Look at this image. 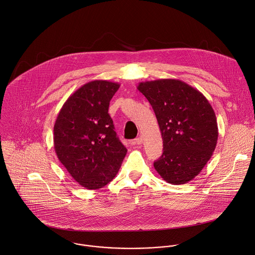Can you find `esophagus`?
<instances>
[{
	"label": "esophagus",
	"mask_w": 255,
	"mask_h": 255,
	"mask_svg": "<svg viewBox=\"0 0 255 255\" xmlns=\"http://www.w3.org/2000/svg\"><path fill=\"white\" fill-rule=\"evenodd\" d=\"M142 142H143V137L142 136H138V137H136L134 140H133V144H137V145H140V144H142Z\"/></svg>",
	"instance_id": "1"
}]
</instances>
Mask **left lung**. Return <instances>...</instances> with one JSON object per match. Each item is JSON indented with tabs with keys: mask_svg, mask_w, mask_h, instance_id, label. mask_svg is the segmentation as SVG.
Returning a JSON list of instances; mask_svg holds the SVG:
<instances>
[{
	"mask_svg": "<svg viewBox=\"0 0 255 255\" xmlns=\"http://www.w3.org/2000/svg\"><path fill=\"white\" fill-rule=\"evenodd\" d=\"M156 115L163 154L154 168L163 180L183 184L194 179L210 160L218 140L215 112L206 97L179 79L140 82Z\"/></svg>",
	"mask_w": 255,
	"mask_h": 255,
	"instance_id": "obj_1",
	"label": "left lung"
}]
</instances>
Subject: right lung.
Listing matches in <instances>:
<instances>
[{
  "label": "right lung",
  "instance_id": "1",
  "mask_svg": "<svg viewBox=\"0 0 255 255\" xmlns=\"http://www.w3.org/2000/svg\"><path fill=\"white\" fill-rule=\"evenodd\" d=\"M120 84L93 80L73 93L54 126V148L75 182L99 189L119 172L128 152L114 130L110 101Z\"/></svg>",
  "mask_w": 255,
  "mask_h": 255
}]
</instances>
